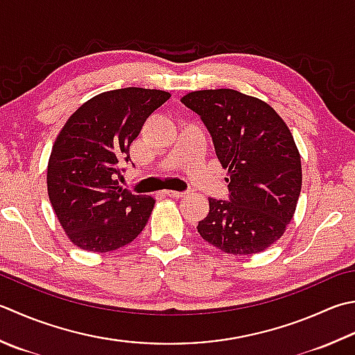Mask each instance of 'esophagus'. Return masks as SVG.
<instances>
[{
  "mask_svg": "<svg viewBox=\"0 0 355 355\" xmlns=\"http://www.w3.org/2000/svg\"><path fill=\"white\" fill-rule=\"evenodd\" d=\"M166 196H169L172 198H182L186 196V192H178V191H166Z\"/></svg>",
  "mask_w": 355,
  "mask_h": 355,
  "instance_id": "esophagus-1",
  "label": "esophagus"
}]
</instances>
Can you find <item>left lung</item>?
Listing matches in <instances>:
<instances>
[{
	"label": "left lung",
	"instance_id": "obj_1",
	"mask_svg": "<svg viewBox=\"0 0 355 355\" xmlns=\"http://www.w3.org/2000/svg\"><path fill=\"white\" fill-rule=\"evenodd\" d=\"M182 103L200 115L229 175V200L209 198L198 234L227 254L265 251L293 220L302 191L293 134L269 104L234 89L197 90Z\"/></svg>",
	"mask_w": 355,
	"mask_h": 355
}]
</instances>
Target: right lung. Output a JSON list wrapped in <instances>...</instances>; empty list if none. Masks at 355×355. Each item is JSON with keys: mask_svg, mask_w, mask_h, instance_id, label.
<instances>
[{"mask_svg": "<svg viewBox=\"0 0 355 355\" xmlns=\"http://www.w3.org/2000/svg\"><path fill=\"white\" fill-rule=\"evenodd\" d=\"M169 96L157 89L109 90L76 109L61 129L49 158L47 192L60 225L80 249L115 251L148 223L155 200L120 187V166L130 162V143Z\"/></svg>", "mask_w": 355, "mask_h": 355, "instance_id": "1", "label": "right lung"}]
</instances>
